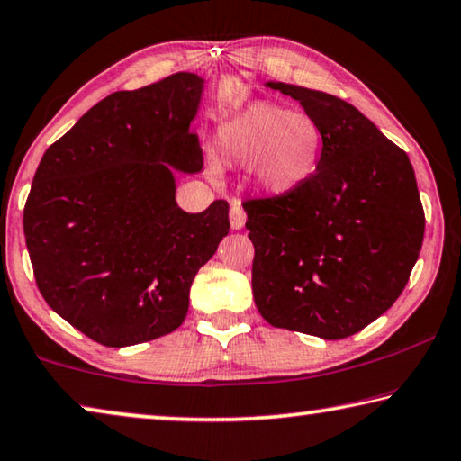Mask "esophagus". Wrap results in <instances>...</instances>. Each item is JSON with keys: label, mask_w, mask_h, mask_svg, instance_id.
Returning <instances> with one entry per match:
<instances>
[{"label": "esophagus", "mask_w": 461, "mask_h": 461, "mask_svg": "<svg viewBox=\"0 0 461 461\" xmlns=\"http://www.w3.org/2000/svg\"><path fill=\"white\" fill-rule=\"evenodd\" d=\"M230 223L233 230H241L246 225V212L244 207L240 205V201H233L230 207Z\"/></svg>", "instance_id": "34e87169"}]
</instances>
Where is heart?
Wrapping results in <instances>:
<instances>
[{
  "mask_svg": "<svg viewBox=\"0 0 461 461\" xmlns=\"http://www.w3.org/2000/svg\"><path fill=\"white\" fill-rule=\"evenodd\" d=\"M225 160L252 167L262 191L285 194L315 173L323 131L311 115L272 101H256L217 131Z\"/></svg>",
  "mask_w": 461,
  "mask_h": 461,
  "instance_id": "obj_1",
  "label": "heart"
}]
</instances>
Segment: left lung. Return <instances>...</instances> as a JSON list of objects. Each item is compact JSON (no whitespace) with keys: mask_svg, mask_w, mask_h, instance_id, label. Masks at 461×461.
I'll list each match as a JSON object with an SVG mask.
<instances>
[{"mask_svg":"<svg viewBox=\"0 0 461 461\" xmlns=\"http://www.w3.org/2000/svg\"><path fill=\"white\" fill-rule=\"evenodd\" d=\"M299 101L323 131L315 173L294 191L246 199L252 291L280 330L343 339L399 299L425 233L404 150L335 95L268 83Z\"/></svg>","mask_w":461,"mask_h":461,"instance_id":"obj_1","label":"left lung"}]
</instances>
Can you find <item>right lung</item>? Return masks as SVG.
<instances>
[{
  "mask_svg": "<svg viewBox=\"0 0 461 461\" xmlns=\"http://www.w3.org/2000/svg\"><path fill=\"white\" fill-rule=\"evenodd\" d=\"M203 79L176 73L93 105L44 152L24 207L38 291L107 348L162 338L185 321L197 270L230 230L228 201L186 213L173 168L197 173L191 134Z\"/></svg>",
  "mask_w": 461,
  "mask_h": 461,
  "instance_id": "obj_1",
  "label": "right lung"
}]
</instances>
